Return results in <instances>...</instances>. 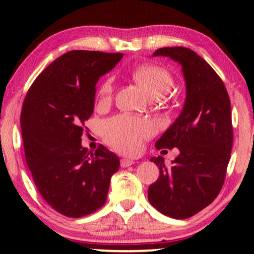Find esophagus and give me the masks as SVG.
<instances>
[{
  "instance_id": "esophagus-1",
  "label": "esophagus",
  "mask_w": 254,
  "mask_h": 254,
  "mask_svg": "<svg viewBox=\"0 0 254 254\" xmlns=\"http://www.w3.org/2000/svg\"><path fill=\"white\" fill-rule=\"evenodd\" d=\"M134 163H135V162L133 161V159L124 158V159H121V162H120V165H121V168H128V166L133 165Z\"/></svg>"
}]
</instances>
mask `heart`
<instances>
[{"instance_id":"obj_1","label":"heart","mask_w":254,"mask_h":254,"mask_svg":"<svg viewBox=\"0 0 254 254\" xmlns=\"http://www.w3.org/2000/svg\"><path fill=\"white\" fill-rule=\"evenodd\" d=\"M131 78L148 98L161 97L172 89L173 76L168 69L157 64H144L131 70ZM113 95V79L106 78L99 88L100 104L109 103ZM155 133V125L149 120L120 116L106 121L103 135L107 143L124 154H136L142 142Z\"/></svg>"}]
</instances>
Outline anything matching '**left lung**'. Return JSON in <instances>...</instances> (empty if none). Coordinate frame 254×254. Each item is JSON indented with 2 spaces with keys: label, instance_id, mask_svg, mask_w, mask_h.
I'll return each instance as SVG.
<instances>
[{
  "label": "left lung",
  "instance_id": "8db88e82",
  "mask_svg": "<svg viewBox=\"0 0 254 254\" xmlns=\"http://www.w3.org/2000/svg\"><path fill=\"white\" fill-rule=\"evenodd\" d=\"M152 57H169L182 65L186 98L182 113L155 144L178 148L179 155L171 166L162 156L151 157L159 177L149 186L148 199L162 214L184 220L209 206L223 186L234 138L231 104L220 76L194 51L164 47Z\"/></svg>",
  "mask_w": 254,
  "mask_h": 254
}]
</instances>
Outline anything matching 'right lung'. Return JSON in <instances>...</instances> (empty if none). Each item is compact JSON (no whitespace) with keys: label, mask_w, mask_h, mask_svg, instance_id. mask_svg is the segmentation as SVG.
I'll return each mask as SVG.
<instances>
[{"label":"right lung","mask_w":254,"mask_h":254,"mask_svg":"<svg viewBox=\"0 0 254 254\" xmlns=\"http://www.w3.org/2000/svg\"><path fill=\"white\" fill-rule=\"evenodd\" d=\"M123 53L70 51L52 62L31 85L20 113L27 168L44 200L68 217H82L105 203L120 159L104 145L83 148L84 123L95 106L100 76Z\"/></svg>","instance_id":"add662e5"}]
</instances>
